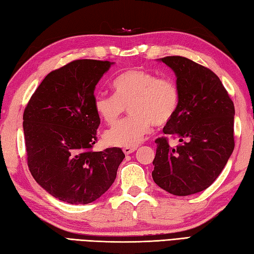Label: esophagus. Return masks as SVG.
<instances>
[{
  "mask_svg": "<svg viewBox=\"0 0 254 254\" xmlns=\"http://www.w3.org/2000/svg\"><path fill=\"white\" fill-rule=\"evenodd\" d=\"M135 150H136V147H124L123 148V153L126 154V155H130L133 152H135Z\"/></svg>",
  "mask_w": 254,
  "mask_h": 254,
  "instance_id": "esophagus-1",
  "label": "esophagus"
}]
</instances>
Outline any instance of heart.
Returning <instances> with one entry per match:
<instances>
[{"label":"heart","mask_w":254,"mask_h":254,"mask_svg":"<svg viewBox=\"0 0 254 254\" xmlns=\"http://www.w3.org/2000/svg\"><path fill=\"white\" fill-rule=\"evenodd\" d=\"M112 87L115 94L95 97L96 112L109 126L119 121L127 107L130 108L132 117L105 133V141L111 146L136 147L149 134L153 124H168L179 108L180 93L177 84L170 78H159L146 69H127L115 78Z\"/></svg>","instance_id":"b5f03b06"}]
</instances>
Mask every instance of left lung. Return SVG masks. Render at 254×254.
<instances>
[{
  "label": "left lung",
  "instance_id": "8db88e82",
  "mask_svg": "<svg viewBox=\"0 0 254 254\" xmlns=\"http://www.w3.org/2000/svg\"><path fill=\"white\" fill-rule=\"evenodd\" d=\"M158 61L174 71L180 93L179 108L164 133L183 144L172 148L166 138L156 139L152 176L163 190L191 195L217 179L234 152V102L209 68L183 57Z\"/></svg>",
  "mask_w": 254,
  "mask_h": 254
}]
</instances>
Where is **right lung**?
<instances>
[{
	"instance_id": "1",
	"label": "right lung",
	"mask_w": 254,
	"mask_h": 254,
	"mask_svg": "<svg viewBox=\"0 0 254 254\" xmlns=\"http://www.w3.org/2000/svg\"><path fill=\"white\" fill-rule=\"evenodd\" d=\"M113 64L85 59L52 71L24 111L29 170L38 185L60 201H96L115 182L126 157L119 147L91 150L100 124L94 91Z\"/></svg>"
}]
</instances>
